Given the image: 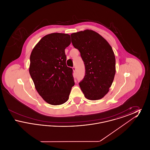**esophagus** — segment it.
<instances>
[{"mask_svg": "<svg viewBox=\"0 0 150 150\" xmlns=\"http://www.w3.org/2000/svg\"><path fill=\"white\" fill-rule=\"evenodd\" d=\"M72 70H73L74 71H76V67H75V66H74V67H72Z\"/></svg>", "mask_w": 150, "mask_h": 150, "instance_id": "34e87169", "label": "esophagus"}]
</instances>
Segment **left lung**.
<instances>
[{"mask_svg":"<svg viewBox=\"0 0 150 150\" xmlns=\"http://www.w3.org/2000/svg\"><path fill=\"white\" fill-rule=\"evenodd\" d=\"M73 46L80 52L86 67L80 87L86 98H102L112 84L116 72L115 57L107 40L92 30L71 34Z\"/></svg>","mask_w":150,"mask_h":150,"instance_id":"left-lung-1","label":"left lung"}]
</instances>
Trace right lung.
<instances>
[{"instance_id":"1","label":"right lung","mask_w":150,"mask_h":150,"mask_svg":"<svg viewBox=\"0 0 150 150\" xmlns=\"http://www.w3.org/2000/svg\"><path fill=\"white\" fill-rule=\"evenodd\" d=\"M70 43L67 34H50L36 44L30 55L29 73L36 90L52 105L65 103L75 84L72 69L66 64L64 50Z\"/></svg>"}]
</instances>
